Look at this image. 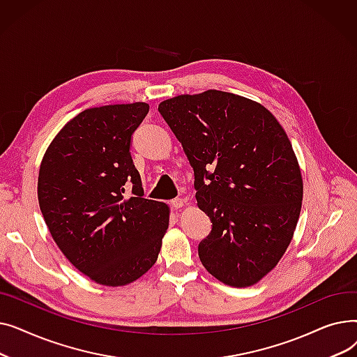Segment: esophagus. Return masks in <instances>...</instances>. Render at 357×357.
<instances>
[{
    "mask_svg": "<svg viewBox=\"0 0 357 357\" xmlns=\"http://www.w3.org/2000/svg\"><path fill=\"white\" fill-rule=\"evenodd\" d=\"M171 205L172 207L175 208V210H178V208H182L183 205H185V201L183 199H181V198H175V199H172L171 201Z\"/></svg>",
    "mask_w": 357,
    "mask_h": 357,
    "instance_id": "esophagus-1",
    "label": "esophagus"
}]
</instances>
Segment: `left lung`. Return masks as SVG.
Listing matches in <instances>:
<instances>
[{
	"label": "left lung",
	"instance_id": "1",
	"mask_svg": "<svg viewBox=\"0 0 357 357\" xmlns=\"http://www.w3.org/2000/svg\"><path fill=\"white\" fill-rule=\"evenodd\" d=\"M159 112L182 143L198 208L213 222L198 246L201 264L229 287L257 284L287 252L303 205L284 127L260 102L217 89L165 100Z\"/></svg>",
	"mask_w": 357,
	"mask_h": 357
}]
</instances>
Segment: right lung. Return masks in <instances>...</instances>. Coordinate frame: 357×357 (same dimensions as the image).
<instances>
[{
    "mask_svg": "<svg viewBox=\"0 0 357 357\" xmlns=\"http://www.w3.org/2000/svg\"><path fill=\"white\" fill-rule=\"evenodd\" d=\"M147 102L84 109L54 136L39 169L37 198L52 238L93 282L124 287L152 268L169 227V205L143 198L130 155ZM134 185L135 197L123 186Z\"/></svg>",
    "mask_w": 357,
    "mask_h": 357,
    "instance_id": "right-lung-1",
    "label": "right lung"
}]
</instances>
